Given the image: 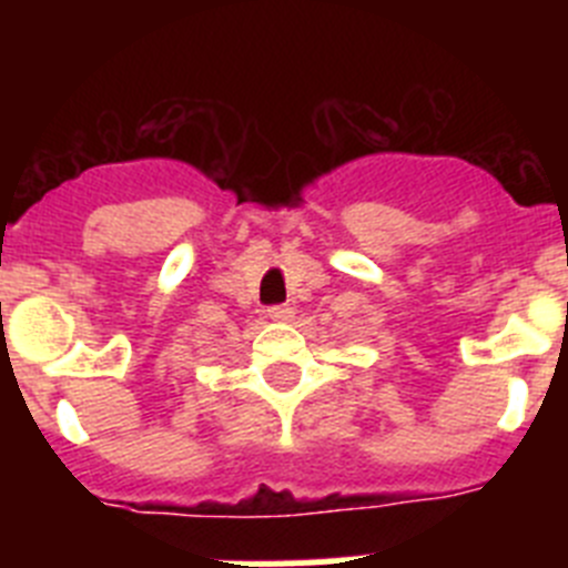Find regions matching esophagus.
I'll return each instance as SVG.
<instances>
[{
  "instance_id": "esophagus-1",
  "label": "esophagus",
  "mask_w": 568,
  "mask_h": 568,
  "mask_svg": "<svg viewBox=\"0 0 568 568\" xmlns=\"http://www.w3.org/2000/svg\"><path fill=\"white\" fill-rule=\"evenodd\" d=\"M293 313H295V310L290 307V304H275V307L267 310V315L273 321H290V318H293Z\"/></svg>"
}]
</instances>
